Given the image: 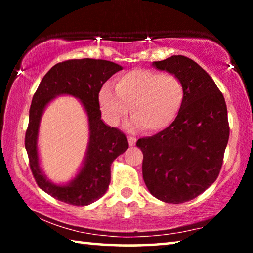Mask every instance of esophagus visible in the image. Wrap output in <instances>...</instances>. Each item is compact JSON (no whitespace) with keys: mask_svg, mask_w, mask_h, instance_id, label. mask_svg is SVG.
Returning a JSON list of instances; mask_svg holds the SVG:
<instances>
[{"mask_svg":"<svg viewBox=\"0 0 253 253\" xmlns=\"http://www.w3.org/2000/svg\"><path fill=\"white\" fill-rule=\"evenodd\" d=\"M136 142H137V139L135 138V137H132V136H128V143H129L130 146H135V145H136Z\"/></svg>","mask_w":253,"mask_h":253,"instance_id":"34e87169","label":"esophagus"}]
</instances>
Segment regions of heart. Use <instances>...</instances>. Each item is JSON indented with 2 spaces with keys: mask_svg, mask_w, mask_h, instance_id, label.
Returning a JSON list of instances; mask_svg holds the SVG:
<instances>
[{
  "mask_svg": "<svg viewBox=\"0 0 253 253\" xmlns=\"http://www.w3.org/2000/svg\"><path fill=\"white\" fill-rule=\"evenodd\" d=\"M185 101V85L178 77L147 69H137L118 77L115 91L105 85L99 105L107 123L116 126L129 111L131 125L152 132L169 127Z\"/></svg>",
  "mask_w": 253,
  "mask_h": 253,
  "instance_id": "1",
  "label": "heart"
}]
</instances>
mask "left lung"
<instances>
[{
    "instance_id": "1",
    "label": "left lung",
    "mask_w": 253,
    "mask_h": 253,
    "mask_svg": "<svg viewBox=\"0 0 253 253\" xmlns=\"http://www.w3.org/2000/svg\"><path fill=\"white\" fill-rule=\"evenodd\" d=\"M153 67L183 81L185 101L172 125L137 140L144 154L143 178L163 202H187L220 173L230 134L225 100L208 72L184 55L155 61Z\"/></svg>"
}]
</instances>
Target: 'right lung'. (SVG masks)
<instances>
[{
  "label": "right lung",
  "instance_id": "obj_1",
  "mask_svg": "<svg viewBox=\"0 0 253 253\" xmlns=\"http://www.w3.org/2000/svg\"><path fill=\"white\" fill-rule=\"evenodd\" d=\"M119 70H123L121 65L107 60L87 58L60 62L46 72L32 98L25 134L30 169L41 190L61 202L84 207L100 199L109 186L111 163L128 148L126 136L105 124L99 109L102 84ZM60 95L80 100L87 116L89 140L79 172L70 181L58 184L50 181L42 169L37 140L45 108Z\"/></svg>",
  "mask_w": 253,
  "mask_h": 253
}]
</instances>
